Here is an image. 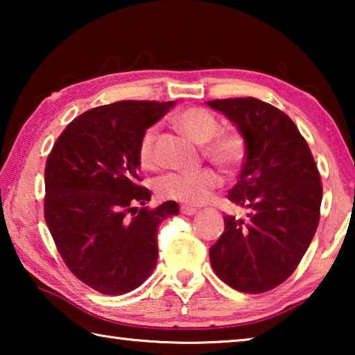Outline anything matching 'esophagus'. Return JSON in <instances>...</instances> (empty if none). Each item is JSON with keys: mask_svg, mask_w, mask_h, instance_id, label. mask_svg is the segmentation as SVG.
I'll return each mask as SVG.
<instances>
[{"mask_svg": "<svg viewBox=\"0 0 355 355\" xmlns=\"http://www.w3.org/2000/svg\"><path fill=\"white\" fill-rule=\"evenodd\" d=\"M182 213L186 214V216H192V214L197 213V208L189 207V205H183V207H182Z\"/></svg>", "mask_w": 355, "mask_h": 355, "instance_id": "esophagus-1", "label": "esophagus"}]
</instances>
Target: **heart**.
<instances>
[{
  "instance_id": "obj_1",
  "label": "heart",
  "mask_w": 355,
  "mask_h": 355,
  "mask_svg": "<svg viewBox=\"0 0 355 355\" xmlns=\"http://www.w3.org/2000/svg\"><path fill=\"white\" fill-rule=\"evenodd\" d=\"M177 127L196 144H200L205 158L225 172L235 171L245 156V141L241 133L219 130L220 123L214 112L200 106L186 107L173 117ZM156 135L158 128L150 127L139 142V161L144 167L156 164ZM220 180L211 169L194 173H169L159 180L156 191L163 199L200 205L218 188Z\"/></svg>"
}]
</instances>
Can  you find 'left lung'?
<instances>
[{"label": "left lung", "instance_id": "left-lung-1", "mask_svg": "<svg viewBox=\"0 0 355 355\" xmlns=\"http://www.w3.org/2000/svg\"><path fill=\"white\" fill-rule=\"evenodd\" d=\"M235 125L245 159L228 199L245 216H224V233L209 261L228 286L249 294L272 290L290 277L320 222L321 177L307 141L293 120L264 101H207Z\"/></svg>", "mask_w": 355, "mask_h": 355}]
</instances>
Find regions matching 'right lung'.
I'll use <instances>...</instances> for the list:
<instances>
[{
    "label": "right lung",
    "mask_w": 355,
    "mask_h": 355,
    "mask_svg": "<svg viewBox=\"0 0 355 355\" xmlns=\"http://www.w3.org/2000/svg\"><path fill=\"white\" fill-rule=\"evenodd\" d=\"M175 101L123 100L83 112L58 137L45 166V220L64 263L107 296L130 293L158 261V225L177 202L144 207L139 142ZM136 205L143 208L137 209Z\"/></svg>",
    "instance_id": "right-lung-1"
}]
</instances>
